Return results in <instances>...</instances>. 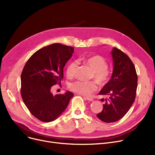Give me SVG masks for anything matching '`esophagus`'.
I'll return each instance as SVG.
<instances>
[{"label":"esophagus","mask_w":155,"mask_h":155,"mask_svg":"<svg viewBox=\"0 0 155 155\" xmlns=\"http://www.w3.org/2000/svg\"><path fill=\"white\" fill-rule=\"evenodd\" d=\"M84 98H86L87 100L88 101H93L94 100V99L93 98H91V97H84Z\"/></svg>","instance_id":"1"}]
</instances>
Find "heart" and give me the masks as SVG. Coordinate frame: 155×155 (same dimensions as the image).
<instances>
[{
    "instance_id": "obj_1",
    "label": "heart",
    "mask_w": 155,
    "mask_h": 155,
    "mask_svg": "<svg viewBox=\"0 0 155 155\" xmlns=\"http://www.w3.org/2000/svg\"><path fill=\"white\" fill-rule=\"evenodd\" d=\"M80 62L89 66L92 69L90 76V79H94L100 86L105 85L109 80L110 73L107 69L108 63L105 58L99 55H94L87 57H83L79 60ZM78 62H71L66 68V74L68 78H73L76 75L78 69ZM71 91L77 94L87 96L97 90V84L93 81H76L71 83L69 86Z\"/></svg>"
}]
</instances>
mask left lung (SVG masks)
Segmentation results:
<instances>
[{
  "label": "left lung",
  "instance_id": "8db88e82",
  "mask_svg": "<svg viewBox=\"0 0 155 155\" xmlns=\"http://www.w3.org/2000/svg\"><path fill=\"white\" fill-rule=\"evenodd\" d=\"M114 71L111 79L99 94L106 97L102 111L97 116L101 121L111 123L118 121L127 114L134 102L137 86L135 66L129 56L120 49L112 51Z\"/></svg>",
  "mask_w": 155,
  "mask_h": 155
}]
</instances>
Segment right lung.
Instances as JSON below:
<instances>
[{"instance_id": "obj_1", "label": "right lung", "mask_w": 155, "mask_h": 155, "mask_svg": "<svg viewBox=\"0 0 155 155\" xmlns=\"http://www.w3.org/2000/svg\"><path fill=\"white\" fill-rule=\"evenodd\" d=\"M74 48L54 43L40 48L28 60L21 76V94L30 113L40 121L49 122L67 108L73 93L53 95L52 86L61 84L64 68Z\"/></svg>"}]
</instances>
